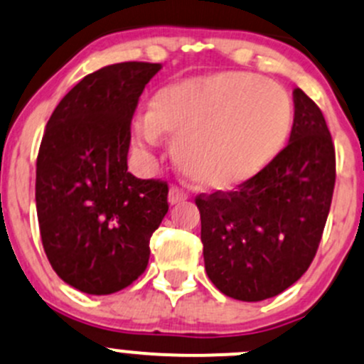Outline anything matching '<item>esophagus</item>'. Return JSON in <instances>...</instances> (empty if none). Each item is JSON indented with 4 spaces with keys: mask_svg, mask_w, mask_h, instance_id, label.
Listing matches in <instances>:
<instances>
[{
    "mask_svg": "<svg viewBox=\"0 0 364 364\" xmlns=\"http://www.w3.org/2000/svg\"><path fill=\"white\" fill-rule=\"evenodd\" d=\"M183 200H187V194L183 193L182 189H178V187H170V193H168V201H170V205H177Z\"/></svg>",
    "mask_w": 364,
    "mask_h": 364,
    "instance_id": "1",
    "label": "esophagus"
}]
</instances>
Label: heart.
Masks as SVG:
<instances>
[{"label":"heart","instance_id":"b5f03b06","mask_svg":"<svg viewBox=\"0 0 364 364\" xmlns=\"http://www.w3.org/2000/svg\"><path fill=\"white\" fill-rule=\"evenodd\" d=\"M289 95L268 78L224 71L170 84L134 121V141L156 145L173 134L171 154L189 181L231 189L252 178L282 151L293 127Z\"/></svg>","mask_w":364,"mask_h":364}]
</instances>
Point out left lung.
I'll use <instances>...</instances> for the list:
<instances>
[{"mask_svg": "<svg viewBox=\"0 0 364 364\" xmlns=\"http://www.w3.org/2000/svg\"><path fill=\"white\" fill-rule=\"evenodd\" d=\"M289 144L231 193L200 194L205 269L240 301L291 287L316 257L335 189V145L321 108L293 91Z\"/></svg>", "mask_w": 364, "mask_h": 364, "instance_id": "1", "label": "left lung"}]
</instances>
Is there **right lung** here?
I'll return each instance as SVG.
<instances>
[{"label":"right lung","mask_w":364,"mask_h":364,"mask_svg":"<svg viewBox=\"0 0 364 364\" xmlns=\"http://www.w3.org/2000/svg\"><path fill=\"white\" fill-rule=\"evenodd\" d=\"M157 63H117L82 78L48 119L36 159L45 254L75 289L112 294L145 272L168 186L127 171L131 119Z\"/></svg>","instance_id":"1"}]
</instances>
